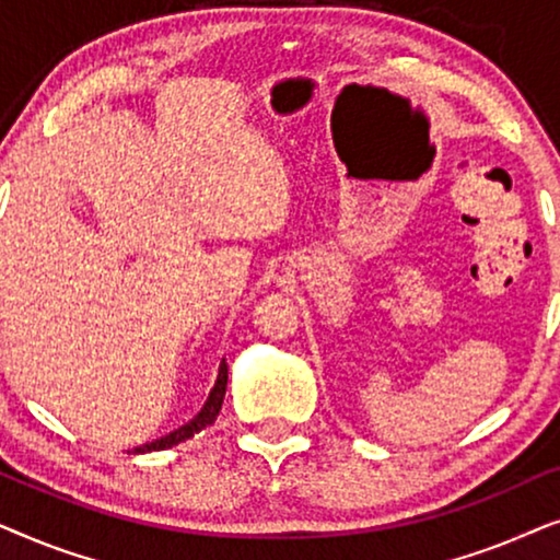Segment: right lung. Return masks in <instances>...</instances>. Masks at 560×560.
Segmentation results:
<instances>
[{"mask_svg": "<svg viewBox=\"0 0 560 560\" xmlns=\"http://www.w3.org/2000/svg\"><path fill=\"white\" fill-rule=\"evenodd\" d=\"M226 380H229V366H226L224 359H221V364H219V377H217V382H213L211 393H209V397H206L203 408L198 410V416H196L194 420H188L186 425L175 428L173 433L163 435V439H158V441H152V443H144V446H137V448L132 451V454H150V451H165V448H173V446H178V443H183V441L194 439V435H196V433H201L206 425H211L213 420H217V416H219L221 402H224V395H226Z\"/></svg>", "mask_w": 560, "mask_h": 560, "instance_id": "1", "label": "right lung"}]
</instances>
